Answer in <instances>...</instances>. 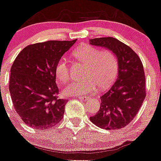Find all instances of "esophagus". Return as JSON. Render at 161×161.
Instances as JSON below:
<instances>
[{
	"instance_id": "obj_1",
	"label": "esophagus",
	"mask_w": 161,
	"mask_h": 161,
	"mask_svg": "<svg viewBox=\"0 0 161 161\" xmlns=\"http://www.w3.org/2000/svg\"><path fill=\"white\" fill-rule=\"evenodd\" d=\"M79 100H82V101H87L88 100H90V97H79Z\"/></svg>"
}]
</instances>
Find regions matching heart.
<instances>
[{
  "label": "heart",
  "mask_w": 161,
  "mask_h": 161,
  "mask_svg": "<svg viewBox=\"0 0 161 161\" xmlns=\"http://www.w3.org/2000/svg\"><path fill=\"white\" fill-rule=\"evenodd\" d=\"M73 57L85 65L80 81L68 84L63 92L68 96H83L93 92L97 86L100 89L108 88L118 74V58L109 50H100L90 45H82L73 52ZM55 74L61 82L69 79V66L67 59L61 58L55 67Z\"/></svg>",
  "instance_id": "heart-1"
}]
</instances>
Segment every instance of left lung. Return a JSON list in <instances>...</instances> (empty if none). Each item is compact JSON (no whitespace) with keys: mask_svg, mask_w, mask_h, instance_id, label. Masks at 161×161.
I'll return each instance as SVG.
<instances>
[{"mask_svg":"<svg viewBox=\"0 0 161 161\" xmlns=\"http://www.w3.org/2000/svg\"><path fill=\"white\" fill-rule=\"evenodd\" d=\"M92 46L111 50L118 58V77L101 96L100 108L90 121L107 130L120 129L132 121L146 97V79L140 58L122 42L113 37L91 39Z\"/></svg>","mask_w":161,"mask_h":161,"instance_id":"8db88e82","label":"left lung"}]
</instances>
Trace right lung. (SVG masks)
Segmentation results:
<instances>
[{
	"label": "right lung",
	"instance_id": "add662e5",
	"mask_svg": "<svg viewBox=\"0 0 161 161\" xmlns=\"http://www.w3.org/2000/svg\"><path fill=\"white\" fill-rule=\"evenodd\" d=\"M76 40L29 45L14 60L9 91L14 110L30 127L47 130L62 119L67 100L57 97L55 67Z\"/></svg>",
	"mask_w": 161,
	"mask_h": 161
}]
</instances>
